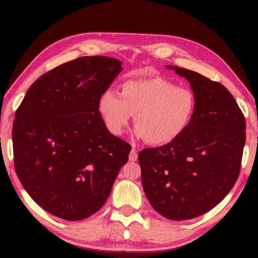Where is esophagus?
<instances>
[{
  "mask_svg": "<svg viewBox=\"0 0 258 258\" xmlns=\"http://www.w3.org/2000/svg\"><path fill=\"white\" fill-rule=\"evenodd\" d=\"M130 161L131 162H135V161H138V152H136V150L135 149H133L132 151H131V153H130Z\"/></svg>",
  "mask_w": 258,
  "mask_h": 258,
  "instance_id": "34e87169",
  "label": "esophagus"
}]
</instances>
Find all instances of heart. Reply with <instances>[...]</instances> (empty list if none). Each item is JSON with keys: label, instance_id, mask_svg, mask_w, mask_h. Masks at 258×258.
I'll list each match as a JSON object with an SVG mask.
<instances>
[{"label": "heart", "instance_id": "b5f03b06", "mask_svg": "<svg viewBox=\"0 0 258 258\" xmlns=\"http://www.w3.org/2000/svg\"><path fill=\"white\" fill-rule=\"evenodd\" d=\"M106 128L122 135L135 114V134L151 145L172 143L188 128L196 112V97L186 87L163 78L124 82L119 95L107 90L98 100Z\"/></svg>", "mask_w": 258, "mask_h": 258}]
</instances>
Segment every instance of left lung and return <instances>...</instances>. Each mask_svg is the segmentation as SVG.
Segmentation results:
<instances>
[{"instance_id":"1","label":"left lung","mask_w":258,"mask_h":258,"mask_svg":"<svg viewBox=\"0 0 258 258\" xmlns=\"http://www.w3.org/2000/svg\"><path fill=\"white\" fill-rule=\"evenodd\" d=\"M168 68L189 82L196 112L182 136L141 151L139 162L153 208L168 220L185 221L211 211L236 183L246 122L225 86L193 71Z\"/></svg>"}]
</instances>
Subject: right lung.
<instances>
[{"label":"right lung","mask_w":258,"mask_h":258,"mask_svg":"<svg viewBox=\"0 0 258 258\" xmlns=\"http://www.w3.org/2000/svg\"><path fill=\"white\" fill-rule=\"evenodd\" d=\"M122 71L107 56H82L40 76L13 122L14 168L43 210L68 221L96 213L128 160L127 142L112 135L98 100Z\"/></svg>","instance_id":"obj_1"}]
</instances>
